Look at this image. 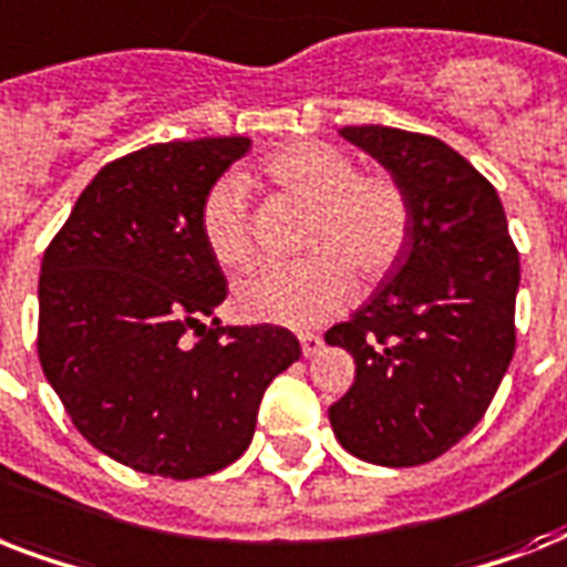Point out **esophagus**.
Listing matches in <instances>:
<instances>
[{
  "instance_id": "obj_1",
  "label": "esophagus",
  "mask_w": 567,
  "mask_h": 567,
  "mask_svg": "<svg viewBox=\"0 0 567 567\" xmlns=\"http://www.w3.org/2000/svg\"><path fill=\"white\" fill-rule=\"evenodd\" d=\"M300 347H302V355H315V353H320V347H323V338L315 336V332H302Z\"/></svg>"
}]
</instances>
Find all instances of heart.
I'll list each match as a JSON object with an SVG mask.
<instances>
[{
  "label": "heart",
  "instance_id": "b5f03b06",
  "mask_svg": "<svg viewBox=\"0 0 567 567\" xmlns=\"http://www.w3.org/2000/svg\"><path fill=\"white\" fill-rule=\"evenodd\" d=\"M261 176L279 194L309 205L302 249L291 265H265L235 285L240 318L309 329L344 309L355 274L379 285L394 274L412 244L414 208L391 173H362L350 153L320 141H297L261 162ZM203 238L223 267L252 261L249 190L240 176H223L205 194Z\"/></svg>",
  "mask_w": 567,
  "mask_h": 567
}]
</instances>
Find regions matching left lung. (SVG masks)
<instances>
[{"instance_id": "obj_1", "label": "left lung", "mask_w": 567, "mask_h": 567, "mask_svg": "<svg viewBox=\"0 0 567 567\" xmlns=\"http://www.w3.org/2000/svg\"><path fill=\"white\" fill-rule=\"evenodd\" d=\"M341 137L403 182L414 229L394 274L327 332L355 362L329 423L364 462L423 465L465 439L501 388L520 258L494 185L453 146L391 126H344Z\"/></svg>"}]
</instances>
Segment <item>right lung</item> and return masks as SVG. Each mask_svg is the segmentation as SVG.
I'll return each mask as SVG.
<instances>
[{"label":"right lung","mask_w":567,"mask_h":567,"mask_svg":"<svg viewBox=\"0 0 567 567\" xmlns=\"http://www.w3.org/2000/svg\"><path fill=\"white\" fill-rule=\"evenodd\" d=\"M247 150L249 137H199L105 164L43 252L40 368L75 430L141 474L231 465L267 385L302 355L288 329L214 318L226 279L199 212Z\"/></svg>","instance_id":"obj_1"}]
</instances>
